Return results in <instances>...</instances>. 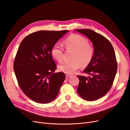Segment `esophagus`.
<instances>
[{
  "label": "esophagus",
  "mask_w": 130,
  "mask_h": 130,
  "mask_svg": "<svg viewBox=\"0 0 130 130\" xmlns=\"http://www.w3.org/2000/svg\"><path fill=\"white\" fill-rule=\"evenodd\" d=\"M66 76L67 77H70V76H72V75H71V74H66Z\"/></svg>",
  "instance_id": "34e87169"
}]
</instances>
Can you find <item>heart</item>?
Segmentation results:
<instances>
[{
    "label": "heart",
    "instance_id": "obj_1",
    "mask_svg": "<svg viewBox=\"0 0 130 130\" xmlns=\"http://www.w3.org/2000/svg\"><path fill=\"white\" fill-rule=\"evenodd\" d=\"M66 48L74 52L72 61L65 62L58 66L60 71L66 74H72L79 68L81 65L83 67H87L92 62L94 55V48L89 44L87 38L77 34L70 35L64 41ZM64 50L61 44L55 43L51 49L52 57L58 62H62L63 59Z\"/></svg>",
    "mask_w": 130,
    "mask_h": 130
}]
</instances>
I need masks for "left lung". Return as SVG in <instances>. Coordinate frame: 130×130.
Returning a JSON list of instances; mask_svg holds the SVG:
<instances>
[{
  "mask_svg": "<svg viewBox=\"0 0 130 130\" xmlns=\"http://www.w3.org/2000/svg\"><path fill=\"white\" fill-rule=\"evenodd\" d=\"M76 31L91 41L94 49L92 62L84 70L90 76H77L80 81L77 91L85 100H96L107 93L115 80L118 67L115 50L107 38L93 30Z\"/></svg>",
  "mask_w": 130,
  "mask_h": 130,
  "instance_id": "8db88e82",
  "label": "left lung"
}]
</instances>
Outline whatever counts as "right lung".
<instances>
[{
    "label": "right lung",
    "instance_id": "obj_1",
    "mask_svg": "<svg viewBox=\"0 0 130 130\" xmlns=\"http://www.w3.org/2000/svg\"><path fill=\"white\" fill-rule=\"evenodd\" d=\"M68 31H38L27 35L19 46L13 63L15 76L22 91L36 103L54 100L65 80L64 73H54L51 49Z\"/></svg>",
    "mask_w": 130,
    "mask_h": 130
}]
</instances>
